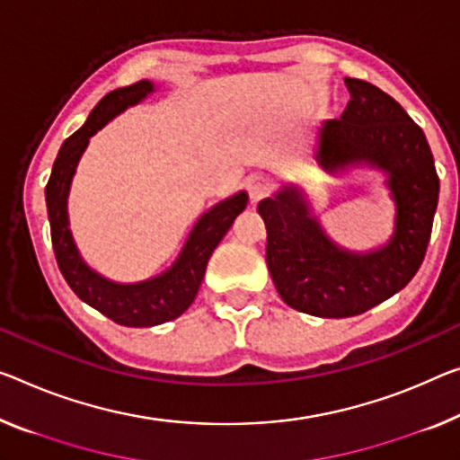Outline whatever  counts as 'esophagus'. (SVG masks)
<instances>
[{"label": "esophagus", "mask_w": 460, "mask_h": 460, "mask_svg": "<svg viewBox=\"0 0 460 460\" xmlns=\"http://www.w3.org/2000/svg\"><path fill=\"white\" fill-rule=\"evenodd\" d=\"M270 190H271V181L267 179V176L252 174L249 179V195L254 203L270 195Z\"/></svg>", "instance_id": "esophagus-1"}]
</instances>
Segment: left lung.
Here are the masks:
<instances>
[{
  "instance_id": "8db88e82",
  "label": "left lung",
  "mask_w": 460,
  "mask_h": 460,
  "mask_svg": "<svg viewBox=\"0 0 460 460\" xmlns=\"http://www.w3.org/2000/svg\"><path fill=\"white\" fill-rule=\"evenodd\" d=\"M345 86L349 102L341 119L321 127L316 160L329 172L353 162H370L388 172L397 201V226L388 244L368 254L339 249L294 187L257 208L267 228V267L281 300L323 319L362 314L413 279L432 236L440 190L421 127L370 82L348 77Z\"/></svg>"
}]
</instances>
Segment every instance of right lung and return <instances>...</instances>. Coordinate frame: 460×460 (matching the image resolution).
I'll use <instances>...</instances> for the list:
<instances>
[{
	"instance_id": "obj_1",
	"label": "right lung",
	"mask_w": 460,
	"mask_h": 460,
	"mask_svg": "<svg viewBox=\"0 0 460 460\" xmlns=\"http://www.w3.org/2000/svg\"><path fill=\"white\" fill-rule=\"evenodd\" d=\"M152 90V82L141 80L133 86L109 92L90 112L88 121L74 136L63 141L45 189L49 222H51V243L61 275L77 298L123 327H154V324L172 321L185 313L201 286L211 252L220 244V240L249 201L246 193H238L232 199H226L220 206L209 209L190 232L185 249L172 270H168L160 278L121 286L88 270L77 254L67 226V190L75 172V164L82 152L86 150L88 139L104 127V123L131 104H137Z\"/></svg>"
}]
</instances>
